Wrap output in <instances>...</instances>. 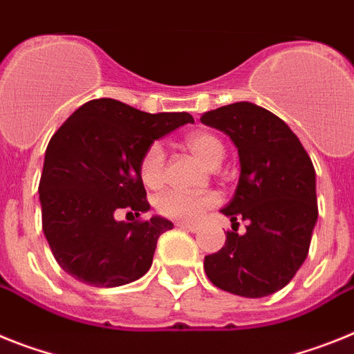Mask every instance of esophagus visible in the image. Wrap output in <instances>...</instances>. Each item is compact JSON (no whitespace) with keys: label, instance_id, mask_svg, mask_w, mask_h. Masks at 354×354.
<instances>
[{"label":"esophagus","instance_id":"34e87169","mask_svg":"<svg viewBox=\"0 0 354 354\" xmlns=\"http://www.w3.org/2000/svg\"><path fill=\"white\" fill-rule=\"evenodd\" d=\"M180 229H184V231H192V232H197L198 227L195 225V223H189V222H179L177 223Z\"/></svg>","mask_w":354,"mask_h":354}]
</instances>
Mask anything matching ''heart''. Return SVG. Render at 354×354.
Returning <instances> with one entry per match:
<instances>
[{"mask_svg":"<svg viewBox=\"0 0 354 354\" xmlns=\"http://www.w3.org/2000/svg\"><path fill=\"white\" fill-rule=\"evenodd\" d=\"M186 147L209 168H216L223 159V145L209 132H193L186 138ZM140 177L147 188H159L165 180V152L161 145H150L140 159ZM218 204L213 193H188L168 189L156 198L157 213L180 222H197L207 209Z\"/></svg>","mask_w":354,"mask_h":354,"instance_id":"obj_1","label":"heart"}]
</instances>
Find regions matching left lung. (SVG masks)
Here are the masks:
<instances>
[{
    "label": "left lung",
    "instance_id": "8db88e82",
    "mask_svg": "<svg viewBox=\"0 0 354 354\" xmlns=\"http://www.w3.org/2000/svg\"><path fill=\"white\" fill-rule=\"evenodd\" d=\"M201 122L227 134L240 157L236 192L222 213L232 225L225 245L204 258L214 286L241 297H265L286 286L310 250L319 216L315 168L281 118L250 102L202 114Z\"/></svg>",
    "mask_w": 354,
    "mask_h": 354
}]
</instances>
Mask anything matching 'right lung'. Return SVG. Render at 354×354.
Here are the masks:
<instances>
[{
  "instance_id": "add662e5",
  "label": "right lung",
  "mask_w": 354,
  "mask_h": 354,
  "mask_svg": "<svg viewBox=\"0 0 354 354\" xmlns=\"http://www.w3.org/2000/svg\"><path fill=\"white\" fill-rule=\"evenodd\" d=\"M193 123L188 113L150 114L113 98L91 100L51 136L39 201L42 231L57 263L89 286L113 288L152 267L162 216L125 222L150 209L140 159L156 140Z\"/></svg>"
}]
</instances>
